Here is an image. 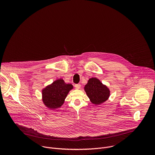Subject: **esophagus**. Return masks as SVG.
<instances>
[{"label": "esophagus", "instance_id": "esophagus-1", "mask_svg": "<svg viewBox=\"0 0 155 155\" xmlns=\"http://www.w3.org/2000/svg\"><path fill=\"white\" fill-rule=\"evenodd\" d=\"M75 87L76 89H80L81 87V85L80 84H75Z\"/></svg>", "mask_w": 155, "mask_h": 155}]
</instances>
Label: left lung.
<instances>
[{"mask_svg": "<svg viewBox=\"0 0 155 155\" xmlns=\"http://www.w3.org/2000/svg\"><path fill=\"white\" fill-rule=\"evenodd\" d=\"M84 90L91 102L96 105L107 101L110 94L109 88L95 77L88 80Z\"/></svg>", "mask_w": 155, "mask_h": 155, "instance_id": "8db88e82", "label": "left lung"}]
</instances>
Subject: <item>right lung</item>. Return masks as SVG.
Wrapping results in <instances>:
<instances>
[{
	"label": "right lung",
	"instance_id": "obj_1",
	"mask_svg": "<svg viewBox=\"0 0 155 155\" xmlns=\"http://www.w3.org/2000/svg\"><path fill=\"white\" fill-rule=\"evenodd\" d=\"M73 85L66 84L62 78L58 79L42 90V101L47 108L55 110L64 103L68 93L73 89Z\"/></svg>",
	"mask_w": 155,
	"mask_h": 155
}]
</instances>
